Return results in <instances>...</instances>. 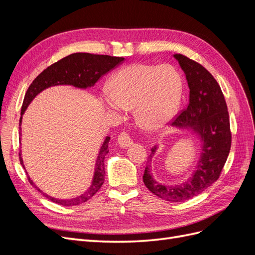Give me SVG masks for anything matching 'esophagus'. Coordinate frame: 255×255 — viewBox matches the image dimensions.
Masks as SVG:
<instances>
[{"label": "esophagus", "instance_id": "1", "mask_svg": "<svg viewBox=\"0 0 255 255\" xmlns=\"http://www.w3.org/2000/svg\"><path fill=\"white\" fill-rule=\"evenodd\" d=\"M118 144L121 146V148H123V149H126V148H128V146H129L130 144L133 143V141H132V138L129 137V135L128 134V133H126V132H122L119 136H118Z\"/></svg>", "mask_w": 255, "mask_h": 255}]
</instances>
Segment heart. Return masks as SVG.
Masks as SVG:
<instances>
[{"instance_id":"obj_1","label":"heart","mask_w":255,"mask_h":255,"mask_svg":"<svg viewBox=\"0 0 255 255\" xmlns=\"http://www.w3.org/2000/svg\"><path fill=\"white\" fill-rule=\"evenodd\" d=\"M103 96L112 111L134 109L136 122L148 130L165 128L175 115L182 97V80L170 65L134 64L121 69Z\"/></svg>"}]
</instances>
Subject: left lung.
<instances>
[{
    "label": "left lung",
    "instance_id": "1",
    "mask_svg": "<svg viewBox=\"0 0 255 255\" xmlns=\"http://www.w3.org/2000/svg\"><path fill=\"white\" fill-rule=\"evenodd\" d=\"M173 57L186 76L189 88L187 109L172 122V127L187 129L200 142L199 159L195 170L183 183L166 185L154 179L151 172L152 159L158 145L151 149L142 176L152 194L169 202H183L201 194L218 177L231 149L230 119L225 97L214 76L195 60L182 54Z\"/></svg>",
    "mask_w": 255,
    "mask_h": 255
}]
</instances>
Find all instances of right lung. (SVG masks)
I'll return each instance as SVG.
<instances>
[{"label":"right lung","mask_w":255,"mask_h":255,"mask_svg":"<svg viewBox=\"0 0 255 255\" xmlns=\"http://www.w3.org/2000/svg\"><path fill=\"white\" fill-rule=\"evenodd\" d=\"M123 57H116L110 55H96V54L89 53H74L71 54L63 59L58 60L57 63L51 65L45 70H43L37 78L30 84L28 87L24 100H23L22 109H21V117L19 122V129L21 135V125L22 118L24 115L26 109L30 102L40 94L44 89L53 87V86H61V85H68V86H73L75 88L86 89L94 86L98 82V80L106 74L116 66H118L123 61ZM21 139V138H20ZM111 137L106 136L105 139L99 150L98 157L95 164V172L92 176L91 185L86 191H84L78 197L71 199H58L55 197L49 196L48 194L43 192L37 185L30 179L24 163H23L22 153L20 151V163L27 174L28 182L32 186H34L38 191L52 202L57 203L64 206H74L79 205L84 202L88 201L89 199L94 197L98 190L101 188L105 179V167H104V159L106 154L109 153V142Z\"/></svg>","instance_id":"add662e5"}]
</instances>
